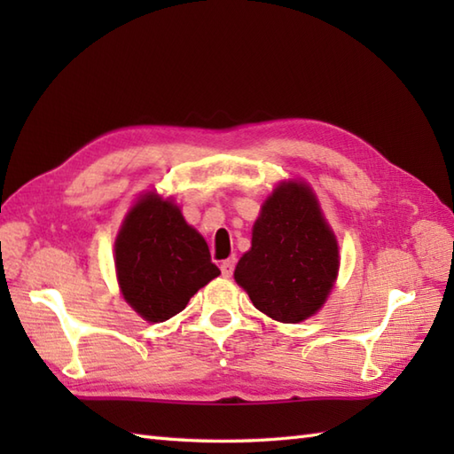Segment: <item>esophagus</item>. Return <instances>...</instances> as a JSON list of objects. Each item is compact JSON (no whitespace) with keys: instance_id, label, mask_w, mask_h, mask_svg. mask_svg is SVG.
<instances>
[{"instance_id":"34e87169","label":"esophagus","mask_w":454,"mask_h":454,"mask_svg":"<svg viewBox=\"0 0 454 454\" xmlns=\"http://www.w3.org/2000/svg\"><path fill=\"white\" fill-rule=\"evenodd\" d=\"M234 267H236V259L230 257V259H226V262H222L220 271H222V275H224V277H232Z\"/></svg>"}]
</instances>
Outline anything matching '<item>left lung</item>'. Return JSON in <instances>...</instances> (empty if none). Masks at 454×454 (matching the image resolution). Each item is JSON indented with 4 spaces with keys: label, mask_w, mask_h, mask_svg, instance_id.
<instances>
[{
    "label": "left lung",
    "mask_w": 454,
    "mask_h": 454,
    "mask_svg": "<svg viewBox=\"0 0 454 454\" xmlns=\"http://www.w3.org/2000/svg\"><path fill=\"white\" fill-rule=\"evenodd\" d=\"M340 269L335 236L310 187L283 183L255 220L252 249L239 259L236 283L277 322L296 324L325 302Z\"/></svg>",
    "instance_id": "8db88e82"
}]
</instances>
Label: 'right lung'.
I'll return each mask as SVG.
<instances>
[{
    "label": "right lung",
    "mask_w": 454,
    "mask_h": 454,
    "mask_svg": "<svg viewBox=\"0 0 454 454\" xmlns=\"http://www.w3.org/2000/svg\"><path fill=\"white\" fill-rule=\"evenodd\" d=\"M114 265L124 301L148 322H166L220 275L208 246L171 200L144 195L122 222Z\"/></svg>",
    "instance_id": "1"
}]
</instances>
